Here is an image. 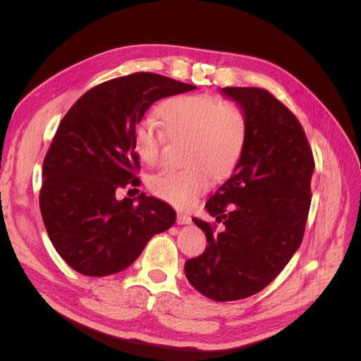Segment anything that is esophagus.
Returning a JSON list of instances; mask_svg holds the SVG:
<instances>
[{
  "label": "esophagus",
  "instance_id": "obj_1",
  "mask_svg": "<svg viewBox=\"0 0 361 361\" xmlns=\"http://www.w3.org/2000/svg\"><path fill=\"white\" fill-rule=\"evenodd\" d=\"M178 224H190L191 223V216L188 214H183V212H179L178 214V218H176Z\"/></svg>",
  "mask_w": 361,
  "mask_h": 361
}]
</instances>
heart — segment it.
Returning <instances> with one entry per match:
<instances>
[{
  "mask_svg": "<svg viewBox=\"0 0 361 361\" xmlns=\"http://www.w3.org/2000/svg\"><path fill=\"white\" fill-rule=\"evenodd\" d=\"M170 138H188V167L167 169L150 178L149 188L158 199L178 207L192 206L215 179L227 176L241 159L248 137L245 113L233 102L215 96H179L161 106ZM166 134L152 118L134 130V147L141 161L155 166L161 159Z\"/></svg>",
  "mask_w": 361,
  "mask_h": 361,
  "instance_id": "1",
  "label": "heart"
}]
</instances>
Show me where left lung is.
Returning <instances> with one entry per match:
<instances>
[{
	"mask_svg": "<svg viewBox=\"0 0 361 361\" xmlns=\"http://www.w3.org/2000/svg\"><path fill=\"white\" fill-rule=\"evenodd\" d=\"M221 92L247 116V145L232 176L206 203L224 231L192 218L207 245L185 262V276L204 297L235 301L267 288L301 245L314 161L298 118L268 90Z\"/></svg>",
	"mask_w": 361,
	"mask_h": 361,
	"instance_id": "left-lung-1",
	"label": "left lung"
}]
</instances>
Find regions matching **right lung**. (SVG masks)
Instances as JSON below:
<instances>
[{
	"mask_svg": "<svg viewBox=\"0 0 361 361\" xmlns=\"http://www.w3.org/2000/svg\"><path fill=\"white\" fill-rule=\"evenodd\" d=\"M197 89L169 76L137 72L93 87L63 117L43 159L40 212L54 248L76 272L90 277L123 271L149 239L170 228L176 212L141 192L134 130L162 97Z\"/></svg>",
	"mask_w": 361,
	"mask_h": 361,
	"instance_id": "right-lung-1",
	"label": "right lung"
}]
</instances>
